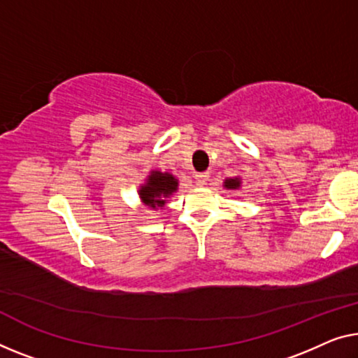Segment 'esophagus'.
<instances>
[{"label": "esophagus", "instance_id": "obj_1", "mask_svg": "<svg viewBox=\"0 0 358 358\" xmlns=\"http://www.w3.org/2000/svg\"><path fill=\"white\" fill-rule=\"evenodd\" d=\"M207 177H209V175H207V173H196V175H194L196 185H197V186H204L206 181H207Z\"/></svg>", "mask_w": 358, "mask_h": 358}]
</instances>
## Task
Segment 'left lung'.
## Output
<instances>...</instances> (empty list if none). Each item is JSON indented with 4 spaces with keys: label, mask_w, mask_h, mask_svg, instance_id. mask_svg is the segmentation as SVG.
<instances>
[{
    "label": "left lung",
    "mask_w": 358,
    "mask_h": 358,
    "mask_svg": "<svg viewBox=\"0 0 358 358\" xmlns=\"http://www.w3.org/2000/svg\"><path fill=\"white\" fill-rule=\"evenodd\" d=\"M241 186H243L241 177L225 178V181H223V188L228 191H238V189H241Z\"/></svg>",
    "instance_id": "left-lung-1"
}]
</instances>
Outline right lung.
<instances>
[{
  "instance_id": "add662e5",
  "label": "right lung",
  "mask_w": 358,
  "mask_h": 358,
  "mask_svg": "<svg viewBox=\"0 0 358 358\" xmlns=\"http://www.w3.org/2000/svg\"><path fill=\"white\" fill-rule=\"evenodd\" d=\"M178 191V180L175 175L161 170H151L138 188V197L148 209H164L169 197Z\"/></svg>"
}]
</instances>
